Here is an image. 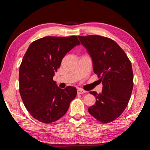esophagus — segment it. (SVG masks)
<instances>
[{
    "mask_svg": "<svg viewBox=\"0 0 150 150\" xmlns=\"http://www.w3.org/2000/svg\"><path fill=\"white\" fill-rule=\"evenodd\" d=\"M86 93V91L81 89V88H78L77 89V94L78 95H81V94H84Z\"/></svg>",
    "mask_w": 150,
    "mask_h": 150,
    "instance_id": "obj_1",
    "label": "esophagus"
}]
</instances>
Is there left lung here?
Returning <instances> with one entry per match:
<instances>
[{"label":"left lung","instance_id":"8db88e82","mask_svg":"<svg viewBox=\"0 0 150 150\" xmlns=\"http://www.w3.org/2000/svg\"><path fill=\"white\" fill-rule=\"evenodd\" d=\"M93 62V71L102 82V92L90 91L96 103L88 110L101 122L117 118L126 108L133 88L131 62L122 49L106 37L97 35L78 36Z\"/></svg>","mask_w":150,"mask_h":150}]
</instances>
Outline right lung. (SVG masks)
<instances>
[{"instance_id":"1","label":"right lung","mask_w":150,"mask_h":150,"mask_svg":"<svg viewBox=\"0 0 150 150\" xmlns=\"http://www.w3.org/2000/svg\"><path fill=\"white\" fill-rule=\"evenodd\" d=\"M80 45L77 37L47 36L32 42L19 70L20 93L27 110L35 119L51 123L65 115L77 89H64L53 80L66 54Z\"/></svg>"}]
</instances>
